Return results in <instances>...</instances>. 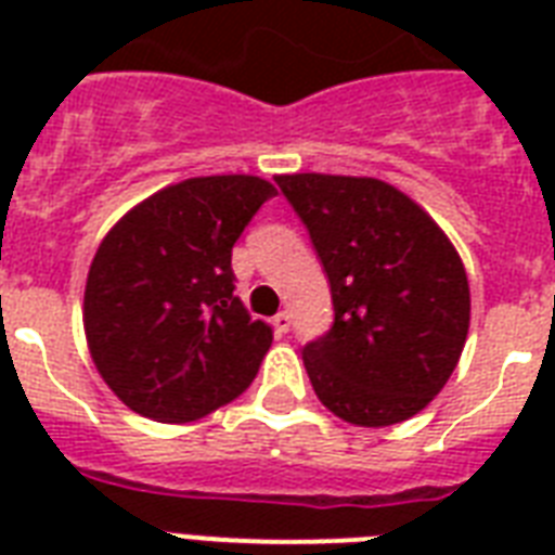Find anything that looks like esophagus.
<instances>
[{"label":"esophagus","mask_w":555,"mask_h":555,"mask_svg":"<svg viewBox=\"0 0 555 555\" xmlns=\"http://www.w3.org/2000/svg\"><path fill=\"white\" fill-rule=\"evenodd\" d=\"M291 313L287 311H279L276 317H273V331H276V337H282V334H287L291 331Z\"/></svg>","instance_id":"1"}]
</instances>
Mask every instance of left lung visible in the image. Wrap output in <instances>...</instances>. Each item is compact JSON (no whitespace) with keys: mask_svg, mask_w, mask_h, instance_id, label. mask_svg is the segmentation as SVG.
Segmentation results:
<instances>
[{"mask_svg":"<svg viewBox=\"0 0 555 555\" xmlns=\"http://www.w3.org/2000/svg\"><path fill=\"white\" fill-rule=\"evenodd\" d=\"M331 282L334 325L302 348L322 403L354 426L409 421L447 386L469 331L464 261L377 178L276 176Z\"/></svg>","mask_w":555,"mask_h":555,"instance_id":"8db88e82","label":"left lung"}]
</instances>
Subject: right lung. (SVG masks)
Masks as SVG:
<instances>
[{"label":"right lung","mask_w":555,"mask_h":555,"mask_svg":"<svg viewBox=\"0 0 555 555\" xmlns=\"http://www.w3.org/2000/svg\"><path fill=\"white\" fill-rule=\"evenodd\" d=\"M273 195L256 176L186 178L129 209L100 242L82 328L100 377L132 412L190 423L253 383L273 331L233 296L230 259Z\"/></svg>","instance_id":"obj_1"}]
</instances>
